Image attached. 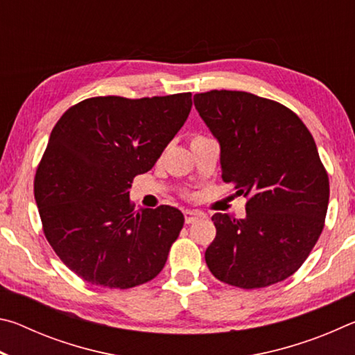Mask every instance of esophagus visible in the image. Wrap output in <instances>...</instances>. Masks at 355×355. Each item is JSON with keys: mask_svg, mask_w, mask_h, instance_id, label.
Returning <instances> with one entry per match:
<instances>
[{"mask_svg": "<svg viewBox=\"0 0 355 355\" xmlns=\"http://www.w3.org/2000/svg\"><path fill=\"white\" fill-rule=\"evenodd\" d=\"M203 218V214L199 211H191V209H186L184 211V222L186 224H192V222L199 220Z\"/></svg>", "mask_w": 355, "mask_h": 355, "instance_id": "esophagus-1", "label": "esophagus"}]
</instances>
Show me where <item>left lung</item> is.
<instances>
[{
  "mask_svg": "<svg viewBox=\"0 0 355 355\" xmlns=\"http://www.w3.org/2000/svg\"><path fill=\"white\" fill-rule=\"evenodd\" d=\"M194 106L219 142L222 180L249 199L244 219L211 218L209 271L245 290L288 279L315 248L327 213L329 178L313 136L288 107L249 92L196 94Z\"/></svg>",
  "mask_w": 355,
  "mask_h": 355,
  "instance_id": "obj_1",
  "label": "left lung"
}]
</instances>
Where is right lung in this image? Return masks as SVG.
Returning a JSON list of instances; mask_svg holds the SVG:
<instances>
[{"mask_svg": "<svg viewBox=\"0 0 355 355\" xmlns=\"http://www.w3.org/2000/svg\"><path fill=\"white\" fill-rule=\"evenodd\" d=\"M191 106V92L110 95L83 100L58 120L34 197L48 243L78 277L127 290L164 268L184 216L169 205L135 211L128 189L155 166Z\"/></svg>", "mask_w": 355, "mask_h": 355, "instance_id": "right-lung-1", "label": "right lung"}]
</instances>
